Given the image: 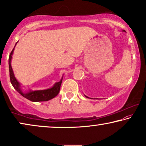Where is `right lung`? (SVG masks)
I'll use <instances>...</instances> for the list:
<instances>
[{
	"label": "right lung",
	"instance_id": "add662e5",
	"mask_svg": "<svg viewBox=\"0 0 146 146\" xmlns=\"http://www.w3.org/2000/svg\"><path fill=\"white\" fill-rule=\"evenodd\" d=\"M15 47V46H14ZM14 49L12 50L11 54L9 55V72H10V79L13 87L22 96L25 97L27 99L31 100L33 102H40V101H47L52 98H54L59 94V91H60V87L61 83H62V79L58 83H56L54 86L51 89H46V90H41V91H30L28 93H22L21 89L20 88V84L14 77L13 71L11 67V59L12 55L13 53Z\"/></svg>",
	"mask_w": 146,
	"mask_h": 146
}]
</instances>
